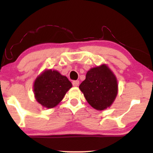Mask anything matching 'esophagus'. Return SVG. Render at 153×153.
I'll return each mask as SVG.
<instances>
[{
	"instance_id": "1",
	"label": "esophagus",
	"mask_w": 153,
	"mask_h": 153,
	"mask_svg": "<svg viewBox=\"0 0 153 153\" xmlns=\"http://www.w3.org/2000/svg\"><path fill=\"white\" fill-rule=\"evenodd\" d=\"M79 84V80H74V81L72 82V84H73L74 86H77Z\"/></svg>"
}]
</instances>
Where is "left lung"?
Here are the masks:
<instances>
[{
  "label": "left lung",
  "mask_w": 153,
  "mask_h": 153,
  "mask_svg": "<svg viewBox=\"0 0 153 153\" xmlns=\"http://www.w3.org/2000/svg\"><path fill=\"white\" fill-rule=\"evenodd\" d=\"M79 88L88 102L100 111L109 107L117 94V79L105 65L90 69Z\"/></svg>",
  "instance_id": "obj_1"
}]
</instances>
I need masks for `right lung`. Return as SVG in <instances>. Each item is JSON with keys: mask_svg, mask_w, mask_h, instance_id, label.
<instances>
[{"mask_svg": "<svg viewBox=\"0 0 153 153\" xmlns=\"http://www.w3.org/2000/svg\"><path fill=\"white\" fill-rule=\"evenodd\" d=\"M71 87L66 76L57 71L48 70L36 78L33 91L36 100L43 107L50 108L57 105Z\"/></svg>", "mask_w": 153, "mask_h": 153, "instance_id": "add662e5", "label": "right lung"}]
</instances>
